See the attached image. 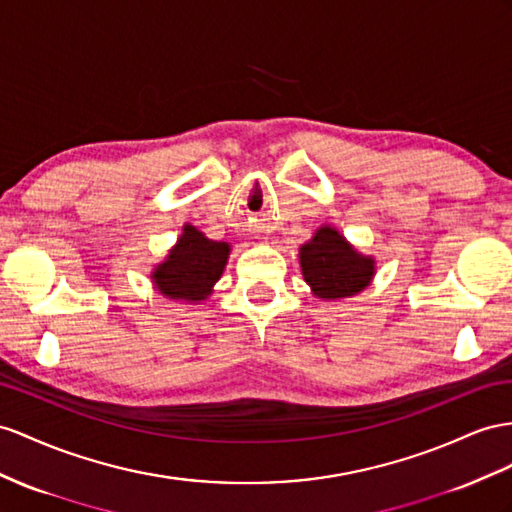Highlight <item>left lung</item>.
I'll list each match as a JSON object with an SVG mask.
<instances>
[{"mask_svg":"<svg viewBox=\"0 0 512 512\" xmlns=\"http://www.w3.org/2000/svg\"><path fill=\"white\" fill-rule=\"evenodd\" d=\"M298 261L311 294L322 300L357 296L376 274V259L359 253L339 229L322 225L300 244Z\"/></svg>","mask_w":512,"mask_h":512,"instance_id":"8db88e82","label":"left lung"}]
</instances>
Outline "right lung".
<instances>
[{"instance_id":"add662e5","label":"right lung","mask_w":512,"mask_h":512,"mask_svg":"<svg viewBox=\"0 0 512 512\" xmlns=\"http://www.w3.org/2000/svg\"><path fill=\"white\" fill-rule=\"evenodd\" d=\"M229 255V242L209 240L201 229L186 222L175 246L153 266L151 283L155 292L168 300L199 305L214 294Z\"/></svg>"}]
</instances>
